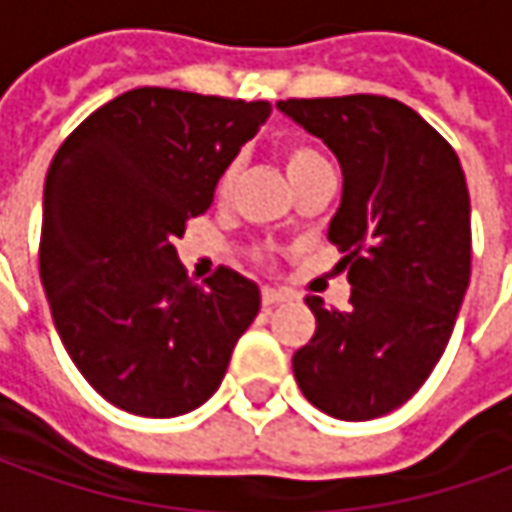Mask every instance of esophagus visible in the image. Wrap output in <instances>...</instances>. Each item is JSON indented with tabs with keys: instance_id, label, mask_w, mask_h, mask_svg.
Returning a JSON list of instances; mask_svg holds the SVG:
<instances>
[{
	"instance_id": "obj_1",
	"label": "esophagus",
	"mask_w": 512,
	"mask_h": 512,
	"mask_svg": "<svg viewBox=\"0 0 512 512\" xmlns=\"http://www.w3.org/2000/svg\"><path fill=\"white\" fill-rule=\"evenodd\" d=\"M287 298H290V295H287V292L273 290V287H264V290H262V303H264V309H270V306H276V303L287 301Z\"/></svg>"
}]
</instances>
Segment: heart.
<instances>
[{
	"mask_svg": "<svg viewBox=\"0 0 512 512\" xmlns=\"http://www.w3.org/2000/svg\"><path fill=\"white\" fill-rule=\"evenodd\" d=\"M326 164V158L317 153V150H312V147H303V144H295V147H290L287 153H284V169H287V178L292 181H298L301 175H306V172H312V169L323 167ZM236 175H239V164H228L225 167V172L220 175V183H217V195H228L231 192V186H234Z\"/></svg>",
	"mask_w": 512,
	"mask_h": 512,
	"instance_id": "heart-1",
	"label": "heart"
}]
</instances>
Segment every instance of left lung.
I'll return each mask as SVG.
<instances>
[{
    "mask_svg": "<svg viewBox=\"0 0 512 512\" xmlns=\"http://www.w3.org/2000/svg\"><path fill=\"white\" fill-rule=\"evenodd\" d=\"M284 116L337 155L340 209L329 242L343 250L351 306L306 303L315 337L292 370L309 404L370 421L410 401L449 345L471 276V200L460 158L404 102L376 94L281 100Z\"/></svg>",
    "mask_w": 512,
    "mask_h": 512,
    "instance_id": "8db88e82",
    "label": "left lung"
}]
</instances>
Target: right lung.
I'll return each instance as SVG.
<instances>
[{"label": "right lung", "mask_w": 512, "mask_h": 512, "mask_svg": "<svg viewBox=\"0 0 512 512\" xmlns=\"http://www.w3.org/2000/svg\"><path fill=\"white\" fill-rule=\"evenodd\" d=\"M270 102L133 88L61 144L44 183L41 284L63 348L114 407L175 418L214 396L262 292L228 267L197 287L175 239Z\"/></svg>", "instance_id": "right-lung-1"}]
</instances>
